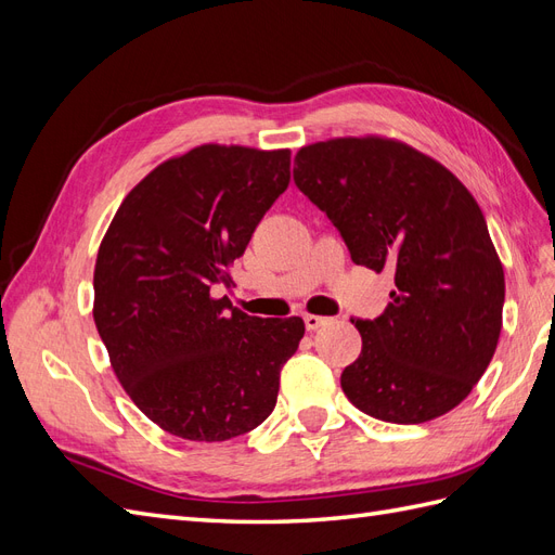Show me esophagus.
Instances as JSON below:
<instances>
[{
    "mask_svg": "<svg viewBox=\"0 0 555 555\" xmlns=\"http://www.w3.org/2000/svg\"><path fill=\"white\" fill-rule=\"evenodd\" d=\"M304 322H306V328L312 333L317 328H322L324 324H328L331 319L328 317H319V314H304Z\"/></svg>",
    "mask_w": 555,
    "mask_h": 555,
    "instance_id": "34e87169",
    "label": "esophagus"
}]
</instances>
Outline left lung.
I'll return each mask as SVG.
<instances>
[{
  "mask_svg": "<svg viewBox=\"0 0 555 555\" xmlns=\"http://www.w3.org/2000/svg\"><path fill=\"white\" fill-rule=\"evenodd\" d=\"M294 182L340 231L351 261L396 292L377 319H351L361 354L340 384L389 424L453 410L489 367L505 306V271L483 212L440 162L384 137L319 141L296 153Z\"/></svg>",
  "mask_w": 555,
  "mask_h": 555,
  "instance_id": "8db88e82",
  "label": "left lung"
}]
</instances>
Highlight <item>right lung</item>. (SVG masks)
<instances>
[{
	"label": "right lung",
	"instance_id": "add662e5",
	"mask_svg": "<svg viewBox=\"0 0 555 555\" xmlns=\"http://www.w3.org/2000/svg\"><path fill=\"white\" fill-rule=\"evenodd\" d=\"M289 166V150L198 145L150 171L99 245L92 314L113 373L176 438L224 442L275 408L304 319L249 317L210 292L229 284Z\"/></svg>",
	"mask_w": 555,
	"mask_h": 555
}]
</instances>
